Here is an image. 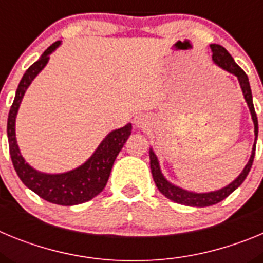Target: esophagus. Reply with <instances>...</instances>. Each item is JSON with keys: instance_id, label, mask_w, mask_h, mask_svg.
Returning <instances> with one entry per match:
<instances>
[{"instance_id": "esophagus-1", "label": "esophagus", "mask_w": 263, "mask_h": 263, "mask_svg": "<svg viewBox=\"0 0 263 263\" xmlns=\"http://www.w3.org/2000/svg\"><path fill=\"white\" fill-rule=\"evenodd\" d=\"M146 121H147V118H146L145 115H138L136 118H134V124H136L138 127H142L146 125Z\"/></svg>"}]
</instances>
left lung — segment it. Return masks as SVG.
I'll use <instances>...</instances> for the list:
<instances>
[{
    "label": "left lung",
    "instance_id": "8db88e82",
    "mask_svg": "<svg viewBox=\"0 0 263 263\" xmlns=\"http://www.w3.org/2000/svg\"><path fill=\"white\" fill-rule=\"evenodd\" d=\"M211 50H212V60L216 66H218L220 68H222L224 71L229 72L232 75L236 76L238 79V83H240L241 90H242L243 99H245L246 104L249 106L250 115H252L253 124H254V145L252 148V155H250L249 162L246 163V166L243 167L242 173L234 179L233 182L229 183L228 185H225L224 188H220L217 191H211V192H201V194H197V192L187 191L184 188H180L178 185L170 183L164 175L160 171L159 160H158L157 155L153 152V148H150L148 155H150V168H152L153 179H154L155 184H157L158 190L160 191V194L164 195L167 199L175 201V203L183 204V205H190V206H210L213 204L220 203L221 200H224L225 197H228L234 190L240 187L242 184V182L246 179L248 174H249L250 168H252L253 160H254L255 155V143H257V137H258V120H257V115H255L254 105H253V96H252V89H250L249 79L245 72L241 69V67H238L236 62H234L233 58L231 57V53L228 52L222 46L220 45H211Z\"/></svg>",
    "mask_w": 263,
    "mask_h": 263
}]
</instances>
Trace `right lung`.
I'll return each instance as SVG.
<instances>
[{
  "instance_id": "1",
  "label": "right lung",
  "mask_w": 263,
  "mask_h": 263,
  "mask_svg": "<svg viewBox=\"0 0 263 263\" xmlns=\"http://www.w3.org/2000/svg\"><path fill=\"white\" fill-rule=\"evenodd\" d=\"M59 46L60 41L51 45L42 53V57L27 68L21 79L8 117L9 150L14 170L27 188L50 203L58 205H76L93 199L105 188L116 158L132 134V124L110 132L101 141L89 159L71 171L62 174H46L27 163L21 154L15 138V118L26 89L39 72L45 68L50 60V55Z\"/></svg>"
}]
</instances>
